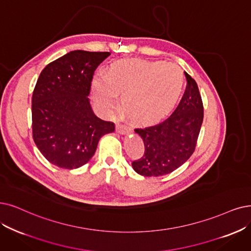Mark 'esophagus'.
<instances>
[{
	"instance_id": "34e87169",
	"label": "esophagus",
	"mask_w": 251,
	"mask_h": 251,
	"mask_svg": "<svg viewBox=\"0 0 251 251\" xmlns=\"http://www.w3.org/2000/svg\"><path fill=\"white\" fill-rule=\"evenodd\" d=\"M116 131L119 134H126L128 131V127L126 125H117L116 126Z\"/></svg>"
}]
</instances>
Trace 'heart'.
I'll return each mask as SVG.
<instances>
[{
  "instance_id": "heart-1",
  "label": "heart",
  "mask_w": 251,
  "mask_h": 251,
  "mask_svg": "<svg viewBox=\"0 0 251 251\" xmlns=\"http://www.w3.org/2000/svg\"><path fill=\"white\" fill-rule=\"evenodd\" d=\"M185 77L175 64L147 61L114 63L105 76H97L93 98L100 111L110 114L122 95L125 111L140 123H154L174 108L181 96Z\"/></svg>"
}]
</instances>
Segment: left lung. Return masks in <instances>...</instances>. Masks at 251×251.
<instances>
[{
	"mask_svg": "<svg viewBox=\"0 0 251 251\" xmlns=\"http://www.w3.org/2000/svg\"><path fill=\"white\" fill-rule=\"evenodd\" d=\"M185 92L174 112L157 124L138 126L135 132L144 142V153L132 163L143 176H163L183 165L195 151L204 118V107L195 79L184 72Z\"/></svg>",
	"mask_w": 251,
	"mask_h": 251,
	"instance_id": "1",
	"label": "left lung"
}]
</instances>
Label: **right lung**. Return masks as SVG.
<instances>
[{
    "label": "right lung",
    "instance_id": "obj_1",
    "mask_svg": "<svg viewBox=\"0 0 251 251\" xmlns=\"http://www.w3.org/2000/svg\"><path fill=\"white\" fill-rule=\"evenodd\" d=\"M111 54L74 50L48 64L32 98L33 139L49 163L77 169L93 157L115 126L96 116L87 96L96 69Z\"/></svg>",
    "mask_w": 251,
    "mask_h": 251
}]
</instances>
